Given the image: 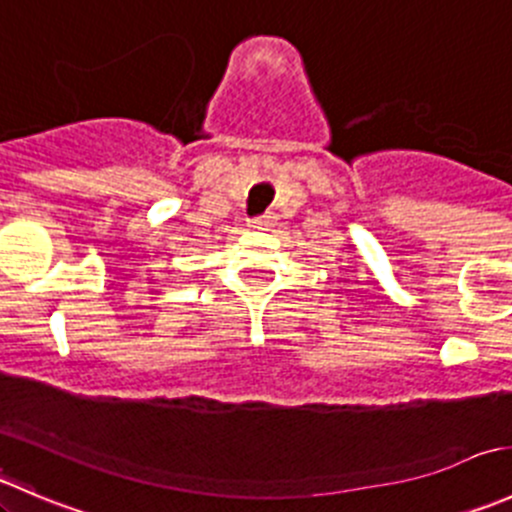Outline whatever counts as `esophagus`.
Wrapping results in <instances>:
<instances>
[{"mask_svg": "<svg viewBox=\"0 0 512 512\" xmlns=\"http://www.w3.org/2000/svg\"><path fill=\"white\" fill-rule=\"evenodd\" d=\"M270 225H272L270 215H260V218H252L250 220L252 230H267V227H270Z\"/></svg>", "mask_w": 512, "mask_h": 512, "instance_id": "obj_1", "label": "esophagus"}]
</instances>
